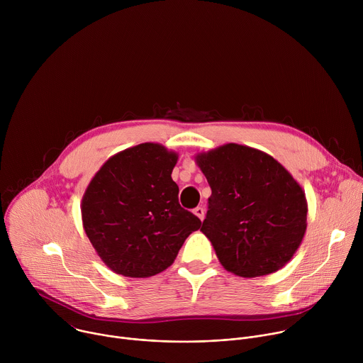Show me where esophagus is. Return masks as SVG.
Listing matches in <instances>:
<instances>
[{
    "instance_id": "1",
    "label": "esophagus",
    "mask_w": 363,
    "mask_h": 363,
    "mask_svg": "<svg viewBox=\"0 0 363 363\" xmlns=\"http://www.w3.org/2000/svg\"><path fill=\"white\" fill-rule=\"evenodd\" d=\"M194 214L202 221L203 220V217H205V210L202 208V206H196V208L194 210Z\"/></svg>"
}]
</instances>
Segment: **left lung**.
Returning a JSON list of instances; mask_svg holds the SVG:
<instances>
[{
  "label": "left lung",
  "instance_id": "obj_1",
  "mask_svg": "<svg viewBox=\"0 0 363 363\" xmlns=\"http://www.w3.org/2000/svg\"><path fill=\"white\" fill-rule=\"evenodd\" d=\"M211 186L201 231L220 263L240 277H260L286 266L307 227L304 191L269 153L227 143L198 153Z\"/></svg>",
  "mask_w": 363,
  "mask_h": 363
}]
</instances>
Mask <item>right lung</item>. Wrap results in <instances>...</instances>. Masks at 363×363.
<instances>
[{"mask_svg": "<svg viewBox=\"0 0 363 363\" xmlns=\"http://www.w3.org/2000/svg\"><path fill=\"white\" fill-rule=\"evenodd\" d=\"M178 153L140 143L109 158L82 199V220L96 252L112 272L150 277L167 270L201 220L184 210L172 169Z\"/></svg>", "mask_w": 363, "mask_h": 363, "instance_id": "add662e5", "label": "right lung"}]
</instances>
